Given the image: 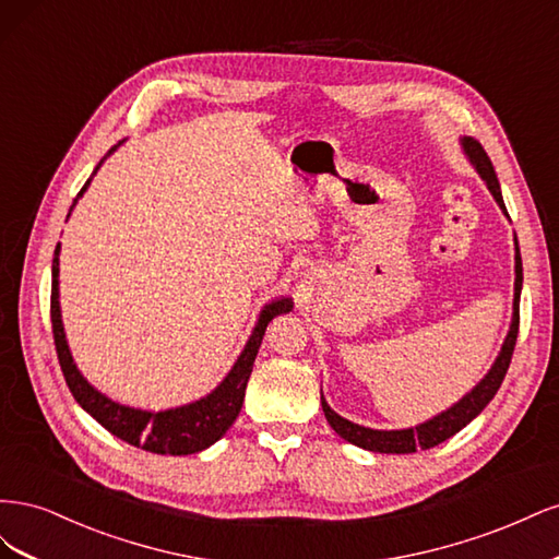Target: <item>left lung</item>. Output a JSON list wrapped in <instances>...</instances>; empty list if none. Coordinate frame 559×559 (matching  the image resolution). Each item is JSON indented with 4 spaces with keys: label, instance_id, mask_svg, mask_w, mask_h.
Segmentation results:
<instances>
[{
    "label": "left lung",
    "instance_id": "8db88e82",
    "mask_svg": "<svg viewBox=\"0 0 559 559\" xmlns=\"http://www.w3.org/2000/svg\"><path fill=\"white\" fill-rule=\"evenodd\" d=\"M462 146H464V154L473 163V167H476V173L487 183L489 193L495 195L501 212L509 214L503 205L499 179L495 175L492 160H489V156L485 154L480 142L473 138H462ZM520 289H522V259H520V247L515 240V296H513L511 331H509V335H506L499 357H497L495 366L489 368V373L476 386H473L464 399L456 401L452 408L427 419L425 425H417L411 429H396V431H380V429L359 427V425H354V421L341 417L335 411H331L326 399L321 396V408H324V415L329 419V425L333 427V431L341 438H345V441L352 445H359L370 452H384V454H411L417 450H429V448H436L443 441H448V438L454 436L456 431H462L468 421L476 419L483 413L485 405L495 399V394L499 392V386L506 378V370H509V366H511V357H513L515 341H518V326H520Z\"/></svg>",
    "mask_w": 559,
    "mask_h": 559
}]
</instances>
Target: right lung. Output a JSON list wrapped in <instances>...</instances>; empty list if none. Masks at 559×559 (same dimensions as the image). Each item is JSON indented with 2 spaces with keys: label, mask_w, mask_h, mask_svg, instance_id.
I'll return each mask as SVG.
<instances>
[{
  "label": "right lung",
  "mask_w": 559,
  "mask_h": 559,
  "mask_svg": "<svg viewBox=\"0 0 559 559\" xmlns=\"http://www.w3.org/2000/svg\"><path fill=\"white\" fill-rule=\"evenodd\" d=\"M121 144V142H118ZM116 144V146H118ZM116 146L111 151H116ZM109 151V154H111ZM105 160V158H103ZM93 170L91 179L97 175L99 165ZM91 179L83 183V189L79 191L76 200L86 193ZM60 242L53 253V284H50V324H53V341H56V352H58V361L62 368V376L67 380V386H70L72 396L76 403L86 411L91 417H95L99 425H103L109 433H114L121 441L142 448L146 452H156V454H195L200 450L210 448L216 443L230 427L235 417L242 411V401H245V389L251 376L253 361H257L259 347L263 343V335L270 321H273L277 314L292 312L294 302L292 298H277L261 310V317L253 326L249 341L242 349V354L230 368V373L224 378V382L218 384L212 394L202 396L193 403L179 405V408L170 411H160V413H151V411H140V408H128V405L116 403L107 399L105 394H99L97 389L79 373V368L72 359L70 345H67L64 329H62V314H60V292H58V275H60Z\"/></svg>",
  "instance_id": "obj_1"
}]
</instances>
